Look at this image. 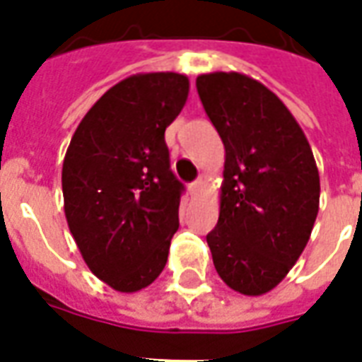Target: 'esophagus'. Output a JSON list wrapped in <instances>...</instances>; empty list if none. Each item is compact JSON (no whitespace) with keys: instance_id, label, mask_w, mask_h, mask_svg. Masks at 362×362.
<instances>
[{"instance_id":"1","label":"esophagus","mask_w":362,"mask_h":362,"mask_svg":"<svg viewBox=\"0 0 362 362\" xmlns=\"http://www.w3.org/2000/svg\"><path fill=\"white\" fill-rule=\"evenodd\" d=\"M204 186H205L204 176H199L197 180H194V182H192V184H189V186H188L189 194H197V192H199V189L204 188Z\"/></svg>"}]
</instances>
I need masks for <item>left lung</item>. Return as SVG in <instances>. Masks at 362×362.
<instances>
[{"instance_id":"obj_1","label":"left lung","mask_w":362,"mask_h":362,"mask_svg":"<svg viewBox=\"0 0 362 362\" xmlns=\"http://www.w3.org/2000/svg\"><path fill=\"white\" fill-rule=\"evenodd\" d=\"M207 118L225 145L217 227L207 235L221 279L243 295L279 283L310 238L320 176L303 129L262 83L240 74L196 79Z\"/></svg>"}]
</instances>
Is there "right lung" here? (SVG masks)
Listing matches in <instances>:
<instances>
[{
  "label": "right lung",
  "mask_w": 362,
  "mask_h": 362,
  "mask_svg": "<svg viewBox=\"0 0 362 362\" xmlns=\"http://www.w3.org/2000/svg\"><path fill=\"white\" fill-rule=\"evenodd\" d=\"M189 83L180 74L132 75L106 90L75 129L62 188L69 230L98 279L122 293L165 269L184 194L165 129Z\"/></svg>",
  "instance_id": "right-lung-1"
}]
</instances>
